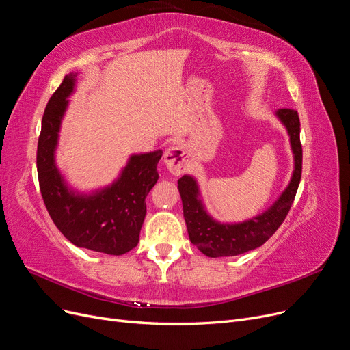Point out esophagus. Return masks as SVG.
<instances>
[{"label":"esophagus","mask_w":350,"mask_h":350,"mask_svg":"<svg viewBox=\"0 0 350 350\" xmlns=\"http://www.w3.org/2000/svg\"><path fill=\"white\" fill-rule=\"evenodd\" d=\"M163 162L167 171L174 175H181L188 171L191 161H189V153L184 146H172L165 152Z\"/></svg>","instance_id":"34e87169"}]
</instances>
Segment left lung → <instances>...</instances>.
I'll return each instance as SVG.
<instances>
[{"instance_id": "left-lung-1", "label": "left lung", "mask_w": 350, "mask_h": 350, "mask_svg": "<svg viewBox=\"0 0 350 350\" xmlns=\"http://www.w3.org/2000/svg\"><path fill=\"white\" fill-rule=\"evenodd\" d=\"M276 116L286 126L293 153V174L288 187L280 197L261 215L241 224H220L211 217L203 201L200 189L191 175L178 179V189L183 200L184 219L189 241L207 257H232L261 247L283 224L298 191L302 174V146L299 139L301 122L298 112L283 108Z\"/></svg>"}]
</instances>
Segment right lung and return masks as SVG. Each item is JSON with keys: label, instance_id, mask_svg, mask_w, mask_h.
<instances>
[{"label": "right lung", "instance_id": "add662e5", "mask_svg": "<svg viewBox=\"0 0 350 350\" xmlns=\"http://www.w3.org/2000/svg\"><path fill=\"white\" fill-rule=\"evenodd\" d=\"M70 72L52 94L38 142V178L48 213L71 243L109 256H122L139 243L146 216V197L159 179L162 150L131 154L115 181L89 194L72 189L55 163L58 133L76 88Z\"/></svg>", "mask_w": 350, "mask_h": 350}]
</instances>
